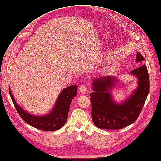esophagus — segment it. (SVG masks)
<instances>
[{"label": "esophagus", "mask_w": 161, "mask_h": 161, "mask_svg": "<svg viewBox=\"0 0 161 161\" xmlns=\"http://www.w3.org/2000/svg\"><path fill=\"white\" fill-rule=\"evenodd\" d=\"M79 90L81 92H82V93H85V92H86V90H87V86L86 84H81V85L79 87Z\"/></svg>", "instance_id": "esophagus-1"}]
</instances>
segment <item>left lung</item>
I'll return each mask as SVG.
<instances>
[{
	"mask_svg": "<svg viewBox=\"0 0 161 161\" xmlns=\"http://www.w3.org/2000/svg\"><path fill=\"white\" fill-rule=\"evenodd\" d=\"M144 58L139 53L136 61L143 64ZM130 73L138 78V87L134 93L122 104L114 103L110 89L115 86L112 77L95 80L92 83L93 92H91L92 120L98 128L103 129H121L133 123L137 119L149 90V78L147 69L142 64Z\"/></svg>",
	"mask_w": 161,
	"mask_h": 161,
	"instance_id": "obj_1",
	"label": "left lung"
}]
</instances>
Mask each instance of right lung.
<instances>
[{"label":"right lung","instance_id":"add662e5","mask_svg":"<svg viewBox=\"0 0 161 161\" xmlns=\"http://www.w3.org/2000/svg\"><path fill=\"white\" fill-rule=\"evenodd\" d=\"M78 87L72 86L64 89L57 100L53 110L45 116H34L17 104L9 88V92L14 105L24 121L38 129L45 131H54L61 129L67 121L68 114L72 99L77 94Z\"/></svg>","mask_w":161,"mask_h":161}]
</instances>
